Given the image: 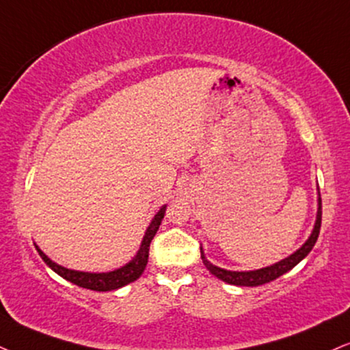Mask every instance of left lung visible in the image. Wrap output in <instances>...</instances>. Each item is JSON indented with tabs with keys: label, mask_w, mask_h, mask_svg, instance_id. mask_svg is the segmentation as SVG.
Listing matches in <instances>:
<instances>
[{
	"label": "left lung",
	"mask_w": 350,
	"mask_h": 350,
	"mask_svg": "<svg viewBox=\"0 0 350 350\" xmlns=\"http://www.w3.org/2000/svg\"><path fill=\"white\" fill-rule=\"evenodd\" d=\"M320 227H321V198H318V213H317V221H314V227L312 230V235L308 237V240L305 241L301 247L297 250L295 253H292L291 256L284 258L282 261L275 262L267 267H261L256 271H227L222 267H217L206 260L204 253L201 248V260L204 262V266L208 267L211 274H214L215 278L224 280L227 284H234V286H245V287H256L262 286V284L271 282V280L280 278L282 274H286L287 271H291L292 267H295L299 262L304 260L307 254L312 252V248L317 243L318 235H320Z\"/></svg>",
	"instance_id": "obj_1"
}]
</instances>
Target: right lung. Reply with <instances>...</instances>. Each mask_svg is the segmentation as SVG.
Masks as SVG:
<instances>
[{
    "instance_id": "1",
    "label": "right lung",
    "mask_w": 350,
    "mask_h": 350,
    "mask_svg": "<svg viewBox=\"0 0 350 350\" xmlns=\"http://www.w3.org/2000/svg\"><path fill=\"white\" fill-rule=\"evenodd\" d=\"M165 209L167 206H162V208L159 209V213L154 215L152 221H150L148 230H146L144 237H142L141 247L137 250L136 256L129 262H126L124 266L118 267V269L115 271H110V273H84V271L68 269V267H63L56 265L55 261H51L50 258L37 247V245L36 248L38 254L42 256V260L45 261L46 266L51 267V269H53L58 275H62L63 279L76 284V286L83 288H90V291H97V292L116 291V288L126 286L129 282H135V280L139 279V275L144 273L146 265H148V258H149L150 241H152L154 235L157 234L159 226H161L163 215H165Z\"/></svg>"
}]
</instances>
